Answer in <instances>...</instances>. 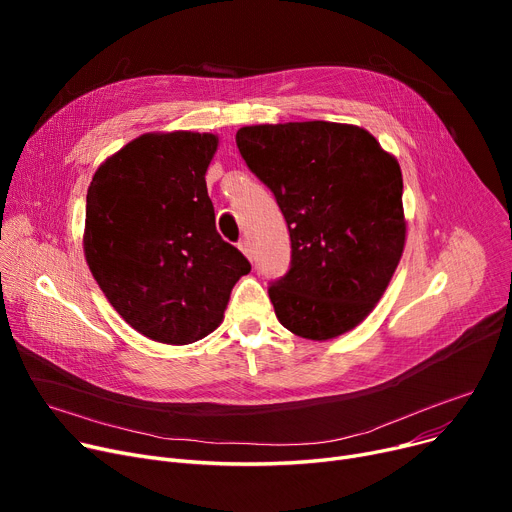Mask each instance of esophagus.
Listing matches in <instances>:
<instances>
[{
	"instance_id": "esophagus-1",
	"label": "esophagus",
	"mask_w": 512,
	"mask_h": 512,
	"mask_svg": "<svg viewBox=\"0 0 512 512\" xmlns=\"http://www.w3.org/2000/svg\"><path fill=\"white\" fill-rule=\"evenodd\" d=\"M238 249L247 255V259H253V247H251V242L247 238L238 242Z\"/></svg>"
}]
</instances>
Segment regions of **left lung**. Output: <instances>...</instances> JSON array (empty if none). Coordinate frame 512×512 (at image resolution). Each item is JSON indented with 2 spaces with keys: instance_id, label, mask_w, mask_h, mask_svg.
I'll return each mask as SVG.
<instances>
[{
  "instance_id": "obj_1",
  "label": "left lung",
  "mask_w": 512,
  "mask_h": 512,
  "mask_svg": "<svg viewBox=\"0 0 512 512\" xmlns=\"http://www.w3.org/2000/svg\"><path fill=\"white\" fill-rule=\"evenodd\" d=\"M236 145L290 232V270L267 290L280 324L307 340L357 328L405 249L396 157L365 128L324 120L242 126Z\"/></svg>"
}]
</instances>
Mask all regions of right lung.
I'll return each instance as SVG.
<instances>
[{"instance_id": "1", "label": "right lung", "mask_w": 512, "mask_h": 512, "mask_svg": "<svg viewBox=\"0 0 512 512\" xmlns=\"http://www.w3.org/2000/svg\"><path fill=\"white\" fill-rule=\"evenodd\" d=\"M211 132H147L107 157L87 191L83 247L105 299L164 344H191L222 324L251 263L215 230L205 172Z\"/></svg>"}]
</instances>
